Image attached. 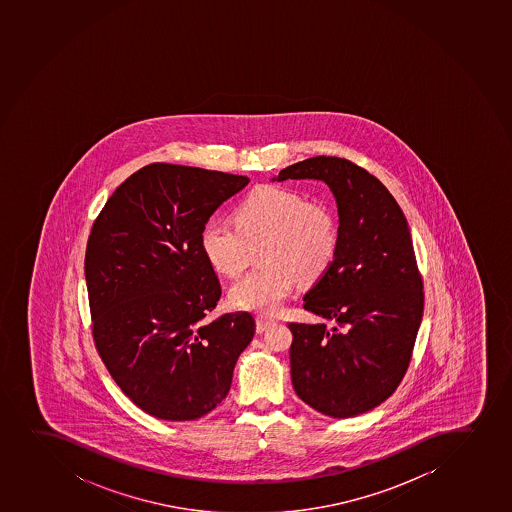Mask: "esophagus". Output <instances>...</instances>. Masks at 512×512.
Listing matches in <instances>:
<instances>
[{
    "label": "esophagus",
    "mask_w": 512,
    "mask_h": 512,
    "mask_svg": "<svg viewBox=\"0 0 512 512\" xmlns=\"http://www.w3.org/2000/svg\"><path fill=\"white\" fill-rule=\"evenodd\" d=\"M272 325H274V319L267 318V316H257V333H264Z\"/></svg>",
    "instance_id": "34e87169"
}]
</instances>
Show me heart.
<instances>
[{"instance_id":"heart-1","label":"heart","mask_w":512,"mask_h":512,"mask_svg":"<svg viewBox=\"0 0 512 512\" xmlns=\"http://www.w3.org/2000/svg\"><path fill=\"white\" fill-rule=\"evenodd\" d=\"M233 221L235 226L206 223L199 247L211 269L226 277L242 274L260 250L259 269L231 286L235 308L275 313L297 281L304 286L319 281L338 252L333 211L289 187H255L238 204Z\"/></svg>"}]
</instances>
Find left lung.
Wrapping results in <instances>:
<instances>
[{
    "mask_svg": "<svg viewBox=\"0 0 512 512\" xmlns=\"http://www.w3.org/2000/svg\"><path fill=\"white\" fill-rule=\"evenodd\" d=\"M318 179L338 208V252L304 296V309L333 323H291V377L318 413L352 418L392 396L406 374L423 318L406 216L387 187L340 157H311L272 181Z\"/></svg>",
    "mask_w": 512,
    "mask_h": 512,
    "instance_id": "8db88e82",
    "label": "left lung"
}]
</instances>
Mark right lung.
Returning <instances> with one entry per match:
<instances>
[{
    "instance_id": "right-lung-1",
    "label": "right lung",
    "mask_w": 512,
    "mask_h": 512,
    "mask_svg": "<svg viewBox=\"0 0 512 512\" xmlns=\"http://www.w3.org/2000/svg\"><path fill=\"white\" fill-rule=\"evenodd\" d=\"M250 179L187 165H145L116 187L86 247L93 338L111 377L142 411L193 421L230 391L255 333L252 314H206L220 301L199 237Z\"/></svg>"
}]
</instances>
